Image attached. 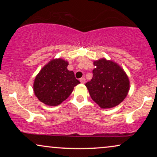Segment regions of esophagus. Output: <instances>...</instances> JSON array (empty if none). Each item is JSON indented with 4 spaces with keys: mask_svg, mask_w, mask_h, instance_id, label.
<instances>
[{
    "mask_svg": "<svg viewBox=\"0 0 157 157\" xmlns=\"http://www.w3.org/2000/svg\"><path fill=\"white\" fill-rule=\"evenodd\" d=\"M80 81H81V83H85V82H86V79H85L84 77H83V78H81L80 79Z\"/></svg>",
    "mask_w": 157,
    "mask_h": 157,
    "instance_id": "esophagus-1",
    "label": "esophagus"
}]
</instances>
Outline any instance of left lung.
I'll use <instances>...</instances> for the list:
<instances>
[{
    "label": "left lung",
    "mask_w": 157,
    "mask_h": 157,
    "mask_svg": "<svg viewBox=\"0 0 157 157\" xmlns=\"http://www.w3.org/2000/svg\"><path fill=\"white\" fill-rule=\"evenodd\" d=\"M94 65L93 78L86 83L90 96L101 108L117 106L127 96L128 77L119 64L111 60L98 59Z\"/></svg>",
    "instance_id": "obj_1"
}]
</instances>
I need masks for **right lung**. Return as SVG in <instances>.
I'll use <instances>...</instances> for the list:
<instances>
[{
	"label": "right lung",
	"mask_w": 157,
	"mask_h": 157,
	"mask_svg": "<svg viewBox=\"0 0 157 157\" xmlns=\"http://www.w3.org/2000/svg\"><path fill=\"white\" fill-rule=\"evenodd\" d=\"M68 62L62 59H52L41 68L36 76L33 91L40 102L55 106L61 104L80 83L72 71H68Z\"/></svg>",
	"instance_id": "add662e5"
}]
</instances>
